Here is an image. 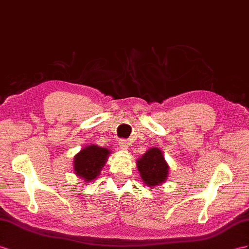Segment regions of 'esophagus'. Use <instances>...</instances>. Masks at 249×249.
Instances as JSON below:
<instances>
[{"label": "esophagus", "instance_id": "1", "mask_svg": "<svg viewBox=\"0 0 249 249\" xmlns=\"http://www.w3.org/2000/svg\"><path fill=\"white\" fill-rule=\"evenodd\" d=\"M119 145H120V148L121 149H127L128 148V142L126 141V140H124V139H122V140H120L119 141Z\"/></svg>", "mask_w": 249, "mask_h": 249}]
</instances>
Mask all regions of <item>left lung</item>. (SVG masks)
<instances>
[{"label":"left lung","mask_w":249,"mask_h":249,"mask_svg":"<svg viewBox=\"0 0 249 249\" xmlns=\"http://www.w3.org/2000/svg\"><path fill=\"white\" fill-rule=\"evenodd\" d=\"M137 165L142 180L147 186L160 185L166 180L168 165L159 148H150L146 151L145 155L139 159Z\"/></svg>","instance_id":"1"}]
</instances>
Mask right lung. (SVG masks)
Returning a JSON list of instances; mask_svg holds the SVG:
<instances>
[{
	"label": "right lung",
	"mask_w": 249,
	"mask_h": 249,
	"mask_svg": "<svg viewBox=\"0 0 249 249\" xmlns=\"http://www.w3.org/2000/svg\"><path fill=\"white\" fill-rule=\"evenodd\" d=\"M110 152L97 145H89L74 157V171L85 182H90L100 174Z\"/></svg>",
	"instance_id": "obj_1"
}]
</instances>
